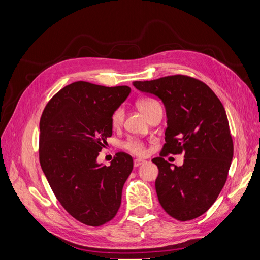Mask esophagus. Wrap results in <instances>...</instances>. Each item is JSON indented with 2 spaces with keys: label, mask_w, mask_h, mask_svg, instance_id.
I'll return each mask as SVG.
<instances>
[{
  "label": "esophagus",
  "mask_w": 260,
  "mask_h": 260,
  "mask_svg": "<svg viewBox=\"0 0 260 260\" xmlns=\"http://www.w3.org/2000/svg\"><path fill=\"white\" fill-rule=\"evenodd\" d=\"M144 162H145V160L137 158V159H135V161H133V166H135V167H139L140 165H142V164H144Z\"/></svg>",
  "instance_id": "34e87169"
}]
</instances>
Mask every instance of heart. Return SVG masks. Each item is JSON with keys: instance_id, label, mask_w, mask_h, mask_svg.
Returning <instances> with one entry per match:
<instances>
[{"instance_id": "b5f03b06", "label": "heart", "mask_w": 260, "mask_h": 260, "mask_svg": "<svg viewBox=\"0 0 260 260\" xmlns=\"http://www.w3.org/2000/svg\"><path fill=\"white\" fill-rule=\"evenodd\" d=\"M137 106L146 117L149 116L157 106H160L158 102H156L152 99H141L137 102ZM123 120V109L121 107H118L115 109V112L112 115V124L114 127H119ZM124 147L128 149L129 152L136 154V155H143L145 153V147L143 143L136 139H129L124 142Z\"/></svg>"}]
</instances>
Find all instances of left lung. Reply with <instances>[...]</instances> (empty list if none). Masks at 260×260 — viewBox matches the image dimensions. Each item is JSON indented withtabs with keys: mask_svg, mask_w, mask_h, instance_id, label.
<instances>
[{
	"mask_svg": "<svg viewBox=\"0 0 260 260\" xmlns=\"http://www.w3.org/2000/svg\"><path fill=\"white\" fill-rule=\"evenodd\" d=\"M133 85L159 98L166 108V143L152 159L158 167L155 187L160 205L180 221L198 218L216 202L231 166L233 141L224 107L207 84L188 76ZM182 152L186 159L180 168L162 158Z\"/></svg>",
	"mask_w": 260,
	"mask_h": 260,
	"instance_id": "obj_1",
	"label": "left lung"
}]
</instances>
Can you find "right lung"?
<instances>
[{
	"instance_id": "obj_1",
	"label": "right lung",
	"mask_w": 260,
	"mask_h": 260,
	"mask_svg": "<svg viewBox=\"0 0 260 260\" xmlns=\"http://www.w3.org/2000/svg\"><path fill=\"white\" fill-rule=\"evenodd\" d=\"M130 92L127 85L77 81L55 94L41 116V168L61 206L86 225L111 221L120 207L132 157L119 152L109 166L96 158L113 135V113Z\"/></svg>"
}]
</instances>
